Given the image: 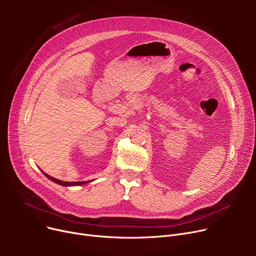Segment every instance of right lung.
<instances>
[{"mask_svg":"<svg viewBox=\"0 0 256 256\" xmlns=\"http://www.w3.org/2000/svg\"><path fill=\"white\" fill-rule=\"evenodd\" d=\"M44 176H46L48 180H52V182H57V184H61V186H80V184H87V182H62V180H56V178H52V176H48V174H46V173H44Z\"/></svg>","mask_w":256,"mask_h":256,"instance_id":"add662e5","label":"right lung"}]
</instances>
